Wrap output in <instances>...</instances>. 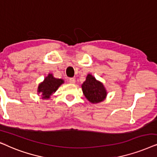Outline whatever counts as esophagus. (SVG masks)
<instances>
[{
  "label": "esophagus",
  "mask_w": 157,
  "mask_h": 157,
  "mask_svg": "<svg viewBox=\"0 0 157 157\" xmlns=\"http://www.w3.org/2000/svg\"><path fill=\"white\" fill-rule=\"evenodd\" d=\"M69 82H70V83H71V84H75V78H70L69 79Z\"/></svg>",
  "instance_id": "34e87169"
}]
</instances>
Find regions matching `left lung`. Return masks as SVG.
<instances>
[{
	"label": "left lung",
	"instance_id": "left-lung-1",
	"mask_svg": "<svg viewBox=\"0 0 157 157\" xmlns=\"http://www.w3.org/2000/svg\"><path fill=\"white\" fill-rule=\"evenodd\" d=\"M82 88L85 97L93 103L103 101L107 95L103 83L96 80L91 75H87L86 80L82 85Z\"/></svg>",
	"mask_w": 157,
	"mask_h": 157
}]
</instances>
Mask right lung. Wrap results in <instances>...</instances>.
<instances>
[{"instance_id":"obj_1","label":"right lung","mask_w":157,"mask_h":157,"mask_svg":"<svg viewBox=\"0 0 157 157\" xmlns=\"http://www.w3.org/2000/svg\"><path fill=\"white\" fill-rule=\"evenodd\" d=\"M63 82L64 81L61 79L54 78L53 75L49 74L44 79V82L39 85L38 93L42 95L43 98H49V96L57 90Z\"/></svg>"}]
</instances>
